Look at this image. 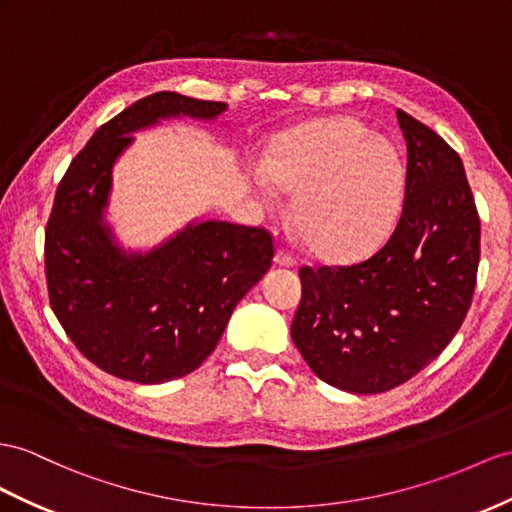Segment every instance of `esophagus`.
<instances>
[{
    "mask_svg": "<svg viewBox=\"0 0 512 512\" xmlns=\"http://www.w3.org/2000/svg\"><path fill=\"white\" fill-rule=\"evenodd\" d=\"M274 264L283 266V268H292L296 264V259L290 251H285V248H279L277 255H274Z\"/></svg>",
    "mask_w": 512,
    "mask_h": 512,
    "instance_id": "esophagus-1",
    "label": "esophagus"
}]
</instances>
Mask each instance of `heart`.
Here are the masks:
<instances>
[{"label": "heart", "mask_w": 512, "mask_h": 512, "mask_svg": "<svg viewBox=\"0 0 512 512\" xmlns=\"http://www.w3.org/2000/svg\"><path fill=\"white\" fill-rule=\"evenodd\" d=\"M274 186L294 194V222L311 251L355 259L385 240L404 201L406 168L385 136L350 116L281 136L266 157ZM268 196V181H261Z\"/></svg>", "instance_id": "obj_1"}]
</instances>
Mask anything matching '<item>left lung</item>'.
I'll return each instance as SVG.
<instances>
[{
    "label": "left lung",
    "instance_id": "8db88e82",
    "mask_svg": "<svg viewBox=\"0 0 512 512\" xmlns=\"http://www.w3.org/2000/svg\"><path fill=\"white\" fill-rule=\"evenodd\" d=\"M402 214L374 255L350 266H303L292 342L324 383L383 393L452 342L474 298L480 216L461 157L402 110Z\"/></svg>",
    "mask_w": 512,
    "mask_h": 512
}]
</instances>
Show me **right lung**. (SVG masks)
<instances>
[{
	"label": "right lung",
	"instance_id": "right-lung-1",
	"mask_svg": "<svg viewBox=\"0 0 512 512\" xmlns=\"http://www.w3.org/2000/svg\"><path fill=\"white\" fill-rule=\"evenodd\" d=\"M225 108L168 90L144 97L103 123L58 183L45 227L49 305L77 350L116 378L155 385L194 372L272 266L274 242L261 227L205 220L127 255L101 222L131 131L179 114L209 121Z\"/></svg>",
	"mask_w": 512,
	"mask_h": 512
}]
</instances>
